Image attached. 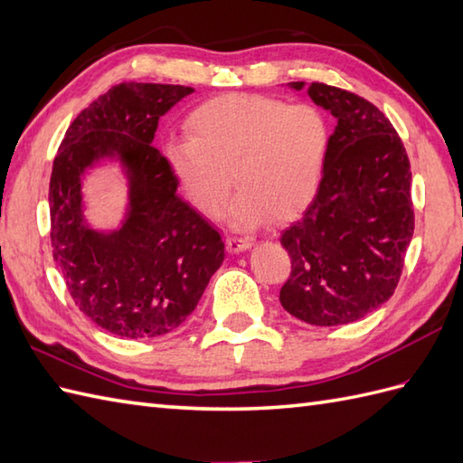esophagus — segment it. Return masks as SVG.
I'll return each instance as SVG.
<instances>
[{
  "mask_svg": "<svg viewBox=\"0 0 463 463\" xmlns=\"http://www.w3.org/2000/svg\"><path fill=\"white\" fill-rule=\"evenodd\" d=\"M225 245H228L230 253H238V251L247 250V247H251L253 241L250 238H238V235H230V238L225 240Z\"/></svg>",
  "mask_w": 463,
  "mask_h": 463,
  "instance_id": "34e87169",
  "label": "esophagus"
}]
</instances>
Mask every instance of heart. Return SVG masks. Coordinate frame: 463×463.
<instances>
[{
    "mask_svg": "<svg viewBox=\"0 0 463 463\" xmlns=\"http://www.w3.org/2000/svg\"><path fill=\"white\" fill-rule=\"evenodd\" d=\"M186 139L165 146V161L196 212L223 213L233 183L235 228L288 222L317 194L328 151V126L317 108L287 106L259 94H223L196 106Z\"/></svg>",
    "mask_w": 463,
    "mask_h": 463,
    "instance_id": "b5f03b06",
    "label": "heart"
}]
</instances>
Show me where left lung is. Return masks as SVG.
Listing matches in <instances>:
<instances>
[{"mask_svg": "<svg viewBox=\"0 0 463 463\" xmlns=\"http://www.w3.org/2000/svg\"><path fill=\"white\" fill-rule=\"evenodd\" d=\"M307 90L337 126L317 196L280 232L290 275L279 300L302 322L342 326L377 310L399 285L414 232L411 163L397 129L371 101L324 82Z\"/></svg>", "mask_w": 463, "mask_h": 463, "instance_id": "8db88e82", "label": "left lung"}]
</instances>
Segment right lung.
Listing matches in <instances>:
<instances>
[{"mask_svg":"<svg viewBox=\"0 0 463 463\" xmlns=\"http://www.w3.org/2000/svg\"><path fill=\"white\" fill-rule=\"evenodd\" d=\"M193 92L180 84L111 86L71 123L52 163L54 263L78 310L129 340L178 328L223 261L220 232L176 194V178L153 145L159 118ZM114 152L132 175V212L119 232L99 236L81 222L80 176Z\"/></svg>","mask_w":463,"mask_h":463,"instance_id":"1","label":"right lung"}]
</instances>
